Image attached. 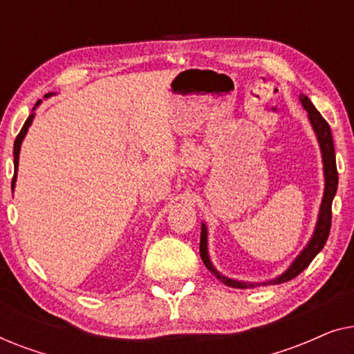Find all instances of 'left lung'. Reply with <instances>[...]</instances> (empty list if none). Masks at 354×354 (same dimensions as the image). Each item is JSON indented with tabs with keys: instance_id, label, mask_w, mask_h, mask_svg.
Returning <instances> with one entry per match:
<instances>
[{
	"instance_id": "8db88e82",
	"label": "left lung",
	"mask_w": 354,
	"mask_h": 354,
	"mask_svg": "<svg viewBox=\"0 0 354 354\" xmlns=\"http://www.w3.org/2000/svg\"><path fill=\"white\" fill-rule=\"evenodd\" d=\"M299 101H301L303 108L308 111L309 122H311L314 132H316L319 147H321L322 153V162H324V177H326V188H324V196L321 203V209H319L316 229H314V234L311 240L308 241V245L304 246L301 253L297 256V259L290 264V268L285 270L283 274H280L279 277L274 280H269V282H264L263 285H277L283 283L287 280H292L297 277L298 274H301L304 269L311 264V261L316 258L319 251L324 248L326 241L328 239V234H330V224H332V201L333 196L337 193V185H338V172H337V162H335V148H333V138L330 132V125L327 124V120L322 118L321 113L314 108L311 100L308 98L306 95H299ZM200 256L203 263L207 269L211 270L212 274L216 275L217 279L221 280L222 283L229 285L232 288H253L254 283L248 282H239V280L229 279L221 272H217V269L212 266L209 254H207V229L205 224H201V240H200ZM259 285V283H256Z\"/></svg>"
}]
</instances>
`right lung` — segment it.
Wrapping results in <instances>:
<instances>
[{"instance_id": "add662e5", "label": "right lung", "mask_w": 354, "mask_h": 354, "mask_svg": "<svg viewBox=\"0 0 354 354\" xmlns=\"http://www.w3.org/2000/svg\"><path fill=\"white\" fill-rule=\"evenodd\" d=\"M50 95H53V93L45 95V98H48V96H50ZM40 103H41V101L38 100L37 104H35V108H37V106L40 104ZM35 108H33V109H35ZM33 118H35V113H32L30 115H28L27 120H26V124H24V127L21 129V132H19V135H17L16 142H14V171H16V174H17V167H19V153H21L22 140H24V137H26V135H27V130H28V127H30ZM16 174H14V177H12V185H11L12 190H14V185H16Z\"/></svg>"}]
</instances>
